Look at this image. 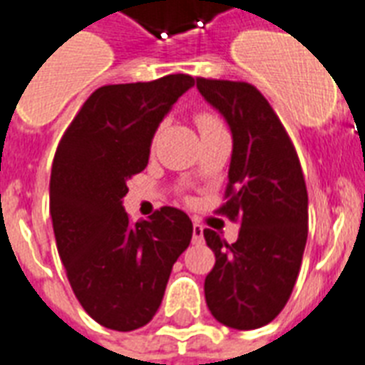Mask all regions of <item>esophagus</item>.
Wrapping results in <instances>:
<instances>
[{"mask_svg": "<svg viewBox=\"0 0 365 365\" xmlns=\"http://www.w3.org/2000/svg\"><path fill=\"white\" fill-rule=\"evenodd\" d=\"M192 242L194 244H202L203 242V227L197 225V222H194V227H192Z\"/></svg>", "mask_w": 365, "mask_h": 365, "instance_id": "obj_1", "label": "esophagus"}]
</instances>
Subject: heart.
Returning <instances> with one entry per match:
<instances>
[{
    "label": "heart",
    "mask_w": 365,
    "mask_h": 365,
    "mask_svg": "<svg viewBox=\"0 0 365 365\" xmlns=\"http://www.w3.org/2000/svg\"><path fill=\"white\" fill-rule=\"evenodd\" d=\"M197 127H200V131H209V129H215V127H221V123H219V120L217 118H213V115H207L203 114L197 118Z\"/></svg>",
    "instance_id": "obj_1"
}]
</instances>
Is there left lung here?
Here are the masks:
<instances>
[{
    "label": "left lung",
    "instance_id": "left-lung-1",
    "mask_svg": "<svg viewBox=\"0 0 365 365\" xmlns=\"http://www.w3.org/2000/svg\"><path fill=\"white\" fill-rule=\"evenodd\" d=\"M197 91L232 133L228 202L240 222L234 244L205 228L215 267L203 289L217 322L234 329L267 326L287 303L309 236V194L297 152L268 101L244 81L197 78Z\"/></svg>",
    "mask_w": 365,
    "mask_h": 365
}]
</instances>
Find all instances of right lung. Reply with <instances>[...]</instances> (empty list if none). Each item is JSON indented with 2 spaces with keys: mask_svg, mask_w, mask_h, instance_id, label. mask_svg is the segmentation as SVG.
<instances>
[{
  "mask_svg": "<svg viewBox=\"0 0 365 365\" xmlns=\"http://www.w3.org/2000/svg\"><path fill=\"white\" fill-rule=\"evenodd\" d=\"M194 78L98 87L56 148L49 185L56 250L68 282L101 326L133 331L162 304L171 268L190 245L192 221L162 207L133 225L127 180L148 165L152 138Z\"/></svg>",
  "mask_w": 365,
  "mask_h": 365,
  "instance_id": "right-lung-1",
  "label": "right lung"
}]
</instances>
